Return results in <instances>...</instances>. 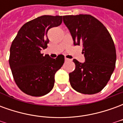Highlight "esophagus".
I'll return each mask as SVG.
<instances>
[{
  "instance_id": "1",
  "label": "esophagus",
  "mask_w": 123,
  "mask_h": 123,
  "mask_svg": "<svg viewBox=\"0 0 123 123\" xmlns=\"http://www.w3.org/2000/svg\"><path fill=\"white\" fill-rule=\"evenodd\" d=\"M65 61L67 62V61H70V59H68V58H67V57H65Z\"/></svg>"
}]
</instances>
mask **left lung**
Instances as JSON below:
<instances>
[{"mask_svg":"<svg viewBox=\"0 0 123 123\" xmlns=\"http://www.w3.org/2000/svg\"><path fill=\"white\" fill-rule=\"evenodd\" d=\"M74 45H82L85 62L74 59L76 68L69 73L72 88L84 94H94L105 88L113 72L116 49L107 28L89 14L63 16Z\"/></svg>","mask_w":123,"mask_h":123,"instance_id":"obj_1","label":"left lung"}]
</instances>
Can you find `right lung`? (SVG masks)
<instances>
[{
    "label": "right lung",
    "mask_w": 123,
    "mask_h": 123,
    "mask_svg": "<svg viewBox=\"0 0 123 123\" xmlns=\"http://www.w3.org/2000/svg\"><path fill=\"white\" fill-rule=\"evenodd\" d=\"M62 22V16L38 17L25 23L12 41L10 67L18 87L28 95L42 96L53 88L55 74L64 64V56L52 59L49 55L43 56L41 50L47 47L49 30Z\"/></svg>",
    "instance_id": "add662e5"
}]
</instances>
